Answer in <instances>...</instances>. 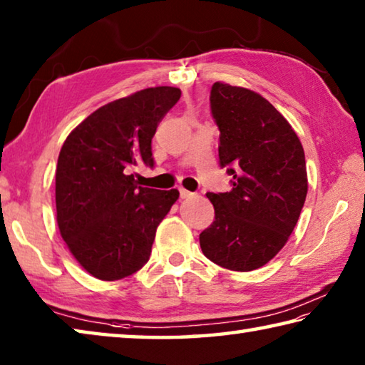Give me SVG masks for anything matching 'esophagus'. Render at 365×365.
Returning a JSON list of instances; mask_svg holds the SVG:
<instances>
[{"label":"esophagus","instance_id":"obj_1","mask_svg":"<svg viewBox=\"0 0 365 365\" xmlns=\"http://www.w3.org/2000/svg\"><path fill=\"white\" fill-rule=\"evenodd\" d=\"M195 195L191 193V191H188V190H185V188H180V197L182 200H188V197H193Z\"/></svg>","mask_w":365,"mask_h":365}]
</instances>
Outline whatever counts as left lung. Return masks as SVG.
<instances>
[{
  "mask_svg": "<svg viewBox=\"0 0 365 365\" xmlns=\"http://www.w3.org/2000/svg\"><path fill=\"white\" fill-rule=\"evenodd\" d=\"M210 111L233 188L207 193L215 220L200 244L218 267L252 271L286 246L298 222L308 193L304 151L287 119L254 91L214 83Z\"/></svg>",
  "mask_w": 365,
  "mask_h": 365,
  "instance_id": "obj_1",
  "label": "left lung"
}]
</instances>
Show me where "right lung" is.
<instances>
[{"mask_svg": "<svg viewBox=\"0 0 365 365\" xmlns=\"http://www.w3.org/2000/svg\"><path fill=\"white\" fill-rule=\"evenodd\" d=\"M182 92L160 86L103 105L70 132L56 169L61 235L97 279L118 281L148 262L177 190L138 187L132 169L153 168L151 138Z\"/></svg>", "mask_w": 365, "mask_h": 365, "instance_id": "1", "label": "right lung"}]
</instances>
